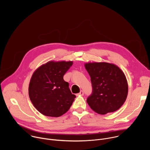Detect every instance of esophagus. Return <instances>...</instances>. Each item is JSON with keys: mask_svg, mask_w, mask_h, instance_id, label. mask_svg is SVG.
Instances as JSON below:
<instances>
[{"mask_svg": "<svg viewBox=\"0 0 150 150\" xmlns=\"http://www.w3.org/2000/svg\"><path fill=\"white\" fill-rule=\"evenodd\" d=\"M83 94H84V93H83V91L81 90V91L79 92V93H78V95H80V96H83Z\"/></svg>", "mask_w": 150, "mask_h": 150, "instance_id": "1", "label": "esophagus"}]
</instances>
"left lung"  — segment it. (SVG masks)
<instances>
[{"instance_id":"obj_1","label":"left lung","mask_w":150,"mask_h":150,"mask_svg":"<svg viewBox=\"0 0 150 150\" xmlns=\"http://www.w3.org/2000/svg\"><path fill=\"white\" fill-rule=\"evenodd\" d=\"M91 77L93 92L87 102L95 112L105 115L117 110L126 100L128 84L123 72L107 62L85 63Z\"/></svg>"}]
</instances>
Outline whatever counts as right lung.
Returning a JSON list of instances; mask_svg holds the SVG:
<instances>
[{
	"instance_id": "obj_1",
	"label": "right lung",
	"mask_w": 150,
	"mask_h": 150,
	"mask_svg": "<svg viewBox=\"0 0 150 150\" xmlns=\"http://www.w3.org/2000/svg\"><path fill=\"white\" fill-rule=\"evenodd\" d=\"M72 64V61H49L33 73L28 93L33 105L41 114L57 117L70 109L76 96L63 75Z\"/></svg>"
}]
</instances>
